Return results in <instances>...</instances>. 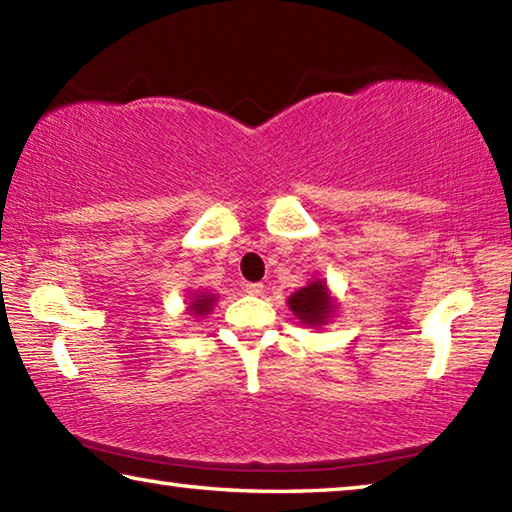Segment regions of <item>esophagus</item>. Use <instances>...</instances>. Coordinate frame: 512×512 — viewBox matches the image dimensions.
Wrapping results in <instances>:
<instances>
[{
    "mask_svg": "<svg viewBox=\"0 0 512 512\" xmlns=\"http://www.w3.org/2000/svg\"><path fill=\"white\" fill-rule=\"evenodd\" d=\"M245 293L254 295V297H261L265 293V286L261 281H254V283H245Z\"/></svg>",
    "mask_w": 512,
    "mask_h": 512,
    "instance_id": "esophagus-1",
    "label": "esophagus"
}]
</instances>
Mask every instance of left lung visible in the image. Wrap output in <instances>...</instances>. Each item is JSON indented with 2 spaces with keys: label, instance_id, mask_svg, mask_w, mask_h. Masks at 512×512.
Masks as SVG:
<instances>
[{
  "label": "left lung",
  "instance_id": "obj_1",
  "mask_svg": "<svg viewBox=\"0 0 512 512\" xmlns=\"http://www.w3.org/2000/svg\"><path fill=\"white\" fill-rule=\"evenodd\" d=\"M288 304L295 316L306 322V325H320V322H325L329 318V313L334 309L322 281H313L309 286L297 290V293L288 300Z\"/></svg>",
  "mask_w": 512,
  "mask_h": 512
}]
</instances>
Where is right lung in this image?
Instances as JSON below:
<instances>
[{
  "label": "right lung",
  "mask_w": 512,
  "mask_h": 512,
  "mask_svg": "<svg viewBox=\"0 0 512 512\" xmlns=\"http://www.w3.org/2000/svg\"><path fill=\"white\" fill-rule=\"evenodd\" d=\"M215 302V297H208V295H199V300H194V304L190 306L192 313H199V316H206L208 309Z\"/></svg>",
  "instance_id": "add662e5"
}]
</instances>
